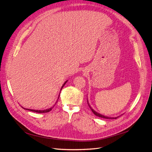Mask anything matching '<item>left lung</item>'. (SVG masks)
I'll return each mask as SVG.
<instances>
[{
	"label": "left lung",
	"instance_id": "1",
	"mask_svg": "<svg viewBox=\"0 0 152 152\" xmlns=\"http://www.w3.org/2000/svg\"><path fill=\"white\" fill-rule=\"evenodd\" d=\"M87 104H88V105H89V107H90V108H91V111L93 112V113L95 115H96V116H98V117H101V118H107V119H112V118H117L118 117H107V116H105V115H102V114H100V113H98V112H96L94 110H93V108H92L91 106H90V104H89V102H88V99H87Z\"/></svg>",
	"mask_w": 152,
	"mask_h": 152
}]
</instances>
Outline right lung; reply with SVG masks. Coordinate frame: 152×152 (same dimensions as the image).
<instances>
[{
	"instance_id": "right-lung-1",
	"label": "right lung",
	"mask_w": 152,
	"mask_h": 152,
	"mask_svg": "<svg viewBox=\"0 0 152 152\" xmlns=\"http://www.w3.org/2000/svg\"><path fill=\"white\" fill-rule=\"evenodd\" d=\"M67 81L68 80H66V81H65V83H64L63 84V86H62V87H61V89H62V88L63 87H64V86H65V84H66V83L67 82ZM59 95H60V93H59V96H58V99H59ZM58 100H57V102H56V103L58 102ZM55 103V104H56ZM55 105V104H54ZM54 107V106H53V107ZM53 107H51V108H48V109H45V110H32V109H28V108H23L24 109H25V110H30V111H31V112H37V113H47V112H50V110H52V108H53Z\"/></svg>"
}]
</instances>
